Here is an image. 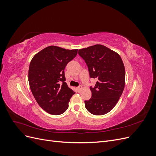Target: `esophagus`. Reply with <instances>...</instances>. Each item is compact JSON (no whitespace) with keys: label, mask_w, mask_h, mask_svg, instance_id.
Instances as JSON below:
<instances>
[{"label":"esophagus","mask_w":156,"mask_h":156,"mask_svg":"<svg viewBox=\"0 0 156 156\" xmlns=\"http://www.w3.org/2000/svg\"><path fill=\"white\" fill-rule=\"evenodd\" d=\"M82 86H79V87H77V91L79 92H81V90H82Z\"/></svg>","instance_id":"esophagus-1"}]
</instances>
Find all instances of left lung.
<instances>
[{
  "label": "left lung",
  "mask_w": 156,
  "mask_h": 156,
  "mask_svg": "<svg viewBox=\"0 0 156 156\" xmlns=\"http://www.w3.org/2000/svg\"><path fill=\"white\" fill-rule=\"evenodd\" d=\"M79 55L88 66L90 77L96 79L92 97L84 101L87 109L94 115L110 112L119 101L125 87V68L120 56L107 47L96 44L79 49Z\"/></svg>",
  "instance_id": "1"
}]
</instances>
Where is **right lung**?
<instances>
[{"instance_id": "add662e5", "label": "right lung", "mask_w": 156, "mask_h": 156, "mask_svg": "<svg viewBox=\"0 0 156 156\" xmlns=\"http://www.w3.org/2000/svg\"><path fill=\"white\" fill-rule=\"evenodd\" d=\"M77 51L51 45L31 60L29 69L30 90L38 105L51 115L64 113L75 93L65 82L64 69L76 56Z\"/></svg>"}]
</instances>
